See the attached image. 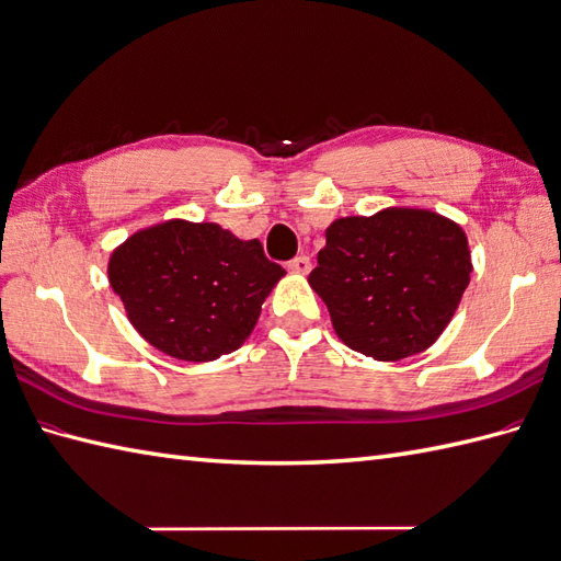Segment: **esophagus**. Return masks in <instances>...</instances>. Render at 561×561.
<instances>
[{"label": "esophagus", "instance_id": "esophagus-1", "mask_svg": "<svg viewBox=\"0 0 561 561\" xmlns=\"http://www.w3.org/2000/svg\"><path fill=\"white\" fill-rule=\"evenodd\" d=\"M289 272H296V275H308V272H310V257H306V255L294 257L291 263H289Z\"/></svg>", "mask_w": 561, "mask_h": 561}]
</instances>
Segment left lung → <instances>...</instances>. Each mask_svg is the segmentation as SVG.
Masks as SVG:
<instances>
[{"label":"left lung","mask_w":561,"mask_h":561,"mask_svg":"<svg viewBox=\"0 0 561 561\" xmlns=\"http://www.w3.org/2000/svg\"><path fill=\"white\" fill-rule=\"evenodd\" d=\"M310 272L336 336L394 363L433 346L471 282V249L457 221L425 207L340 217Z\"/></svg>","instance_id":"obj_1"}]
</instances>
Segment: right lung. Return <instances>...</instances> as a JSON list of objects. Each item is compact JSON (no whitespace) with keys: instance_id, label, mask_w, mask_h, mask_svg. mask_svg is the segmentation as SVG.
<instances>
[{"instance_id":"add662e5","label":"right lung","mask_w":561,"mask_h":561,"mask_svg":"<svg viewBox=\"0 0 561 561\" xmlns=\"http://www.w3.org/2000/svg\"><path fill=\"white\" fill-rule=\"evenodd\" d=\"M286 272L257 239L215 221L167 219L116 245L107 277L128 322L162 354L207 363L249 340L265 298Z\"/></svg>"}]
</instances>
